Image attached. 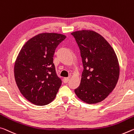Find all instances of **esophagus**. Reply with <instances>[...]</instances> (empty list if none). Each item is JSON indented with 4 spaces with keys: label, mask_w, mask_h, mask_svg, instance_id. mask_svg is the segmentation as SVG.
<instances>
[{
    "label": "esophagus",
    "mask_w": 134,
    "mask_h": 134,
    "mask_svg": "<svg viewBox=\"0 0 134 134\" xmlns=\"http://www.w3.org/2000/svg\"><path fill=\"white\" fill-rule=\"evenodd\" d=\"M69 77H64L63 79V82L64 83H66L69 82Z\"/></svg>",
    "instance_id": "esophagus-1"
}]
</instances>
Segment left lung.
Returning a JSON list of instances; mask_svg holds the SVG:
<instances>
[{
    "mask_svg": "<svg viewBox=\"0 0 134 134\" xmlns=\"http://www.w3.org/2000/svg\"><path fill=\"white\" fill-rule=\"evenodd\" d=\"M80 51L83 65L79 86L76 95L87 104L105 99L115 88L120 67L113 48L99 33L82 30L71 33Z\"/></svg>",
    "mask_w": 134,
    "mask_h": 134,
    "instance_id": "1",
    "label": "left lung"
}]
</instances>
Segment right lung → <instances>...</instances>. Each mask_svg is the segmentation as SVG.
Returning <instances> with one entry per match:
<instances>
[{"label": "right lung", "instance_id": "1", "mask_svg": "<svg viewBox=\"0 0 134 134\" xmlns=\"http://www.w3.org/2000/svg\"><path fill=\"white\" fill-rule=\"evenodd\" d=\"M66 36L42 33L26 42L14 65L16 83L23 96L33 104L45 105L54 100L62 83L57 76L53 57Z\"/></svg>", "mask_w": 134, "mask_h": 134}]
</instances>
